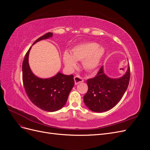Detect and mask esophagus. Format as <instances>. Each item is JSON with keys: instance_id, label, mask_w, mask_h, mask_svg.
<instances>
[{"instance_id": "34e87169", "label": "esophagus", "mask_w": 150, "mask_h": 150, "mask_svg": "<svg viewBox=\"0 0 150 150\" xmlns=\"http://www.w3.org/2000/svg\"><path fill=\"white\" fill-rule=\"evenodd\" d=\"M74 79L75 84H78L80 83H83L84 81L83 78H81V77L79 76H76L74 78Z\"/></svg>"}]
</instances>
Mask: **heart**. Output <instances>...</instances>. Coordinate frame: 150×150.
Here are the masks:
<instances>
[{"mask_svg":"<svg viewBox=\"0 0 150 150\" xmlns=\"http://www.w3.org/2000/svg\"><path fill=\"white\" fill-rule=\"evenodd\" d=\"M104 49L96 43L88 42L78 45L72 50V55L67 51L63 54V61L69 69L76 67V61H82L86 69L93 70L96 68L104 55Z\"/></svg>","mask_w":150,"mask_h":150,"instance_id":"1","label":"heart"}]
</instances>
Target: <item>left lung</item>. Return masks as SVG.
Wrapping results in <instances>:
<instances>
[{
  "instance_id": "obj_1",
  "label": "left lung",
  "mask_w": 150,
  "mask_h": 150,
  "mask_svg": "<svg viewBox=\"0 0 150 150\" xmlns=\"http://www.w3.org/2000/svg\"><path fill=\"white\" fill-rule=\"evenodd\" d=\"M130 79V67L120 78L112 79L104 73L102 66L96 76L87 80L88 92L84 102L90 110L102 112L115 107L128 88Z\"/></svg>"
}]
</instances>
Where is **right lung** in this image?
Listing matches in <instances>:
<instances>
[{
	"instance_id": "add662e5",
	"label": "right lung",
	"mask_w": 150,
	"mask_h": 150,
	"mask_svg": "<svg viewBox=\"0 0 150 150\" xmlns=\"http://www.w3.org/2000/svg\"><path fill=\"white\" fill-rule=\"evenodd\" d=\"M52 34L47 33L36 40L33 44L52 37ZM30 49L27 52L22 62V81L26 94L34 105L44 111L53 112L60 110L65 105L74 85V76L58 72L51 78H38L31 71L29 65Z\"/></svg>"
}]
</instances>
